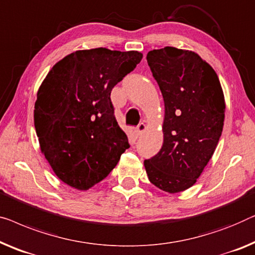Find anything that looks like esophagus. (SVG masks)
Returning a JSON list of instances; mask_svg holds the SVG:
<instances>
[{"label":"esophagus","instance_id":"esophagus-1","mask_svg":"<svg viewBox=\"0 0 255 255\" xmlns=\"http://www.w3.org/2000/svg\"><path fill=\"white\" fill-rule=\"evenodd\" d=\"M145 130H146V125L143 123H140L138 127L135 128V133L136 135H141L142 132H145Z\"/></svg>","mask_w":255,"mask_h":255}]
</instances>
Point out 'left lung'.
Returning a JSON list of instances; mask_svg holds the SVG:
<instances>
[{
  "mask_svg": "<svg viewBox=\"0 0 255 255\" xmlns=\"http://www.w3.org/2000/svg\"><path fill=\"white\" fill-rule=\"evenodd\" d=\"M164 100L163 145L143 162L150 183L168 193L194 185L222 134L226 101L215 70L192 50L164 47L147 54Z\"/></svg>",
  "mask_w": 255,
  "mask_h": 255,
  "instance_id": "obj_1",
  "label": "left lung"
}]
</instances>
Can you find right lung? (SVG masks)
<instances>
[{
    "mask_svg": "<svg viewBox=\"0 0 255 255\" xmlns=\"http://www.w3.org/2000/svg\"><path fill=\"white\" fill-rule=\"evenodd\" d=\"M141 58L134 50H77L58 61L40 85L34 105L40 149L66 185L93 187L130 147L110 93Z\"/></svg>",
    "mask_w": 255,
    "mask_h": 255,
    "instance_id": "obj_1",
    "label": "right lung"
}]
</instances>
